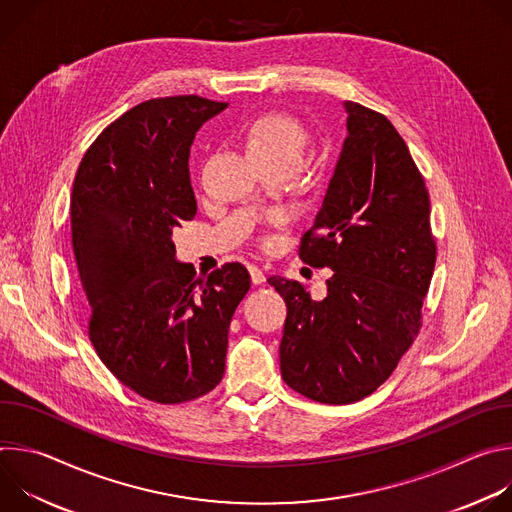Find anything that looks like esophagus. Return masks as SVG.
Returning a JSON list of instances; mask_svg holds the SVG:
<instances>
[{"instance_id": "obj_1", "label": "esophagus", "mask_w": 512, "mask_h": 512, "mask_svg": "<svg viewBox=\"0 0 512 512\" xmlns=\"http://www.w3.org/2000/svg\"><path fill=\"white\" fill-rule=\"evenodd\" d=\"M249 275H251L253 285H261L265 281V273L259 267H255V265H249Z\"/></svg>"}]
</instances>
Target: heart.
I'll return each mask as SVG.
<instances>
[{"label":"heart","instance_id":"1","mask_svg":"<svg viewBox=\"0 0 512 512\" xmlns=\"http://www.w3.org/2000/svg\"><path fill=\"white\" fill-rule=\"evenodd\" d=\"M247 150L257 162L287 160L296 166L304 158L308 133L304 125L285 113L257 117L247 129Z\"/></svg>","mask_w":512,"mask_h":512}]
</instances>
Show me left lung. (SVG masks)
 Wrapping results in <instances>:
<instances>
[{"label":"left lung","mask_w":512,"mask_h":512,"mask_svg":"<svg viewBox=\"0 0 512 512\" xmlns=\"http://www.w3.org/2000/svg\"><path fill=\"white\" fill-rule=\"evenodd\" d=\"M346 139L300 257L332 269L326 298L300 281H267L285 300L283 381L330 405L371 395L421 326L435 267L429 194L393 123L344 101Z\"/></svg>","instance_id":"8db88e82"}]
</instances>
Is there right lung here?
Instances as JSON below:
<instances>
[{
	"label": "right lung",
	"instance_id": "add662e5",
	"mask_svg": "<svg viewBox=\"0 0 512 512\" xmlns=\"http://www.w3.org/2000/svg\"><path fill=\"white\" fill-rule=\"evenodd\" d=\"M225 109L196 95L143 101L93 141L72 184V249L91 342L125 387L164 405L221 383L229 326L251 285L241 263L196 279L172 241L196 214L190 145Z\"/></svg>",
	"mask_w": 512,
	"mask_h": 512
}]
</instances>
